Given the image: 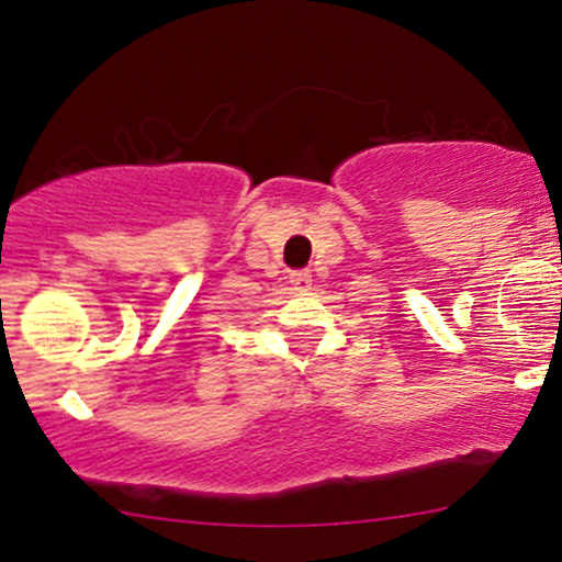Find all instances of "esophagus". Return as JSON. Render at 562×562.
Returning a JSON list of instances; mask_svg holds the SVG:
<instances>
[{
  "mask_svg": "<svg viewBox=\"0 0 562 562\" xmlns=\"http://www.w3.org/2000/svg\"><path fill=\"white\" fill-rule=\"evenodd\" d=\"M289 283L294 286V291H299V294H304V291H310V286H312V276H310V271H291Z\"/></svg>",
  "mask_w": 562,
  "mask_h": 562,
  "instance_id": "1",
  "label": "esophagus"
}]
</instances>
